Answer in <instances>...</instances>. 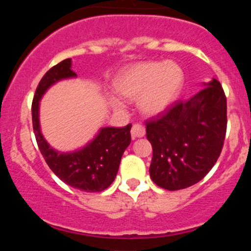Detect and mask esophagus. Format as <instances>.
I'll return each instance as SVG.
<instances>
[{
	"mask_svg": "<svg viewBox=\"0 0 251 251\" xmlns=\"http://www.w3.org/2000/svg\"><path fill=\"white\" fill-rule=\"evenodd\" d=\"M131 135L133 139L144 137V135H145V127H144L143 125H139V124H135V125L132 126Z\"/></svg>",
	"mask_w": 251,
	"mask_h": 251,
	"instance_id": "obj_1",
	"label": "esophagus"
}]
</instances>
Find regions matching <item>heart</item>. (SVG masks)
Here are the masks:
<instances>
[{"mask_svg":"<svg viewBox=\"0 0 251 251\" xmlns=\"http://www.w3.org/2000/svg\"><path fill=\"white\" fill-rule=\"evenodd\" d=\"M183 85L184 72L174 61L132 65L120 72L114 80L117 93L128 100L138 99L140 111L150 117L159 116L171 107ZM111 103L117 111L124 108L118 98H111Z\"/></svg>","mask_w":251,"mask_h":251,"instance_id":"1","label":"heart"}]
</instances>
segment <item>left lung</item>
I'll list each match as a JSON object with an SVG mask.
<instances>
[{
  "label": "left lung",
  "mask_w": 251,
  "mask_h": 251,
  "mask_svg": "<svg viewBox=\"0 0 251 251\" xmlns=\"http://www.w3.org/2000/svg\"><path fill=\"white\" fill-rule=\"evenodd\" d=\"M203 85L205 87L188 101L176 102L146 125V138L153 150L150 176L170 191L203 179L223 148L226 98L216 79Z\"/></svg>",
  "instance_id": "obj_1"
}]
</instances>
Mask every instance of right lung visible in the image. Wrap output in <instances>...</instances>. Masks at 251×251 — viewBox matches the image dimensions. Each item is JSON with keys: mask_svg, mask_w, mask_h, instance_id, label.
Masks as SVG:
<instances>
[{"mask_svg": "<svg viewBox=\"0 0 251 251\" xmlns=\"http://www.w3.org/2000/svg\"><path fill=\"white\" fill-rule=\"evenodd\" d=\"M74 77L76 74L72 71V59L57 63L43 75L31 105L34 134L46 163L60 179L81 191L99 192L107 189L116 178L124 151L131 143L132 125L101 127L93 139L74 151L62 152L51 148L41 132L40 101L51 86Z\"/></svg>", "mask_w": 251, "mask_h": 251, "instance_id": "add662e5", "label": "right lung"}]
</instances>
